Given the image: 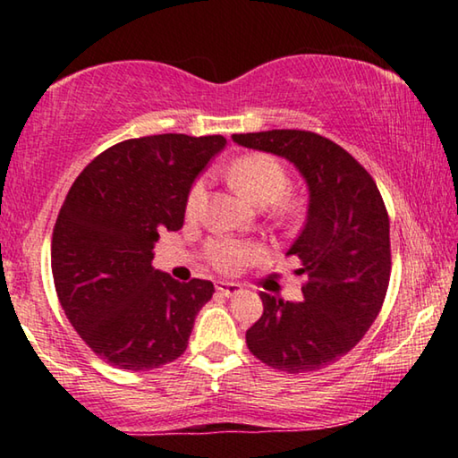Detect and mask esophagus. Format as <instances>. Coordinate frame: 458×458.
Wrapping results in <instances>:
<instances>
[{"label":"esophagus","mask_w":458,"mask_h":458,"mask_svg":"<svg viewBox=\"0 0 458 458\" xmlns=\"http://www.w3.org/2000/svg\"><path fill=\"white\" fill-rule=\"evenodd\" d=\"M216 292L225 298H231V296H237V293H242V285L233 284V281H218Z\"/></svg>","instance_id":"1"}]
</instances>
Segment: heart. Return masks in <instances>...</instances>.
<instances>
[{
  "mask_svg": "<svg viewBox=\"0 0 458 458\" xmlns=\"http://www.w3.org/2000/svg\"><path fill=\"white\" fill-rule=\"evenodd\" d=\"M227 179L243 198L256 206L275 204V210L281 216H290L296 210V204L279 199L287 190V171L277 158L268 154H246L227 166ZM206 193V183L202 179L196 181L187 196V215L193 216L202 204ZM259 256L252 243L237 240H215L208 243V259L212 265L221 271H237Z\"/></svg>",
  "mask_w": 458,
  "mask_h": 458,
  "instance_id": "heart-1",
  "label": "heart"
}]
</instances>
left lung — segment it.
Segmentation results:
<instances>
[{
	"instance_id": "1",
	"label": "left lung",
	"mask_w": 458,
	"mask_h": 458,
	"mask_svg": "<svg viewBox=\"0 0 458 458\" xmlns=\"http://www.w3.org/2000/svg\"><path fill=\"white\" fill-rule=\"evenodd\" d=\"M233 141L292 162L309 187L304 227L287 250L309 277L304 302L260 292L262 317L246 331V344L279 371H317L348 354L384 304L392 268L384 199L371 174L327 137L273 129Z\"/></svg>"
}]
</instances>
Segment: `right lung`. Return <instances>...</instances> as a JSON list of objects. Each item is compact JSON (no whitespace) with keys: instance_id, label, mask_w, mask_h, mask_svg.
I'll list each match as a JSON object with an SVG mask.
<instances>
[{"instance_id":"right-lung-1","label":"right lung","mask_w":458,"mask_h":458,"mask_svg":"<svg viewBox=\"0 0 458 458\" xmlns=\"http://www.w3.org/2000/svg\"><path fill=\"white\" fill-rule=\"evenodd\" d=\"M223 135H149L93 158L62 204L52 237L55 292L68 321L110 365L148 371L185 352L204 279L179 284L152 267L160 231L183 227L187 196Z\"/></svg>"}]
</instances>
